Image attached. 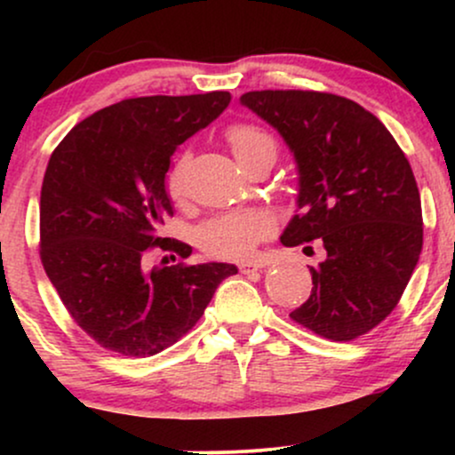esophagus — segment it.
I'll list each match as a JSON object with an SVG mask.
<instances>
[{
  "mask_svg": "<svg viewBox=\"0 0 455 455\" xmlns=\"http://www.w3.org/2000/svg\"><path fill=\"white\" fill-rule=\"evenodd\" d=\"M260 269H263V263H260V260H243V263H239V271H242V274H254V271Z\"/></svg>",
  "mask_w": 455,
  "mask_h": 455,
  "instance_id": "obj_1",
  "label": "esophagus"
}]
</instances>
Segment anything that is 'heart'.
<instances>
[{
	"label": "heart",
	"mask_w": 455,
	"mask_h": 455,
	"mask_svg": "<svg viewBox=\"0 0 455 455\" xmlns=\"http://www.w3.org/2000/svg\"><path fill=\"white\" fill-rule=\"evenodd\" d=\"M227 139L231 143L235 158L239 162L260 149H275L274 139L252 124H237L228 130ZM186 169L188 156L184 154L173 162V166L166 173V192L173 201H181L186 196ZM274 218L263 210L222 213V216L212 218L203 227V243L216 257L242 259L248 257L259 242L267 239L274 233Z\"/></svg>",
	"instance_id": "1"
}]
</instances>
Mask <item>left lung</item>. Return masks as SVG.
Returning a JSON list of instances; mask_svg holds the SVG:
<instances>
[{
	"label": "left lung",
	"mask_w": 455,
	"mask_h": 455,
	"mask_svg": "<svg viewBox=\"0 0 455 455\" xmlns=\"http://www.w3.org/2000/svg\"><path fill=\"white\" fill-rule=\"evenodd\" d=\"M239 102L293 154L297 210L280 242L318 239L327 252L310 267L312 293L291 318L336 342L363 336L400 301L424 243L421 198L404 151L348 98L265 90Z\"/></svg>",
	"instance_id": "obj_1"
}]
</instances>
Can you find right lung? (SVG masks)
<instances>
[{
    "instance_id": "1",
    "label": "right lung",
    "mask_w": 455,
    "mask_h": 455,
    "mask_svg": "<svg viewBox=\"0 0 455 455\" xmlns=\"http://www.w3.org/2000/svg\"><path fill=\"white\" fill-rule=\"evenodd\" d=\"M228 102V92L130 98L76 124L51 156L40 259L66 310L100 347L128 357L164 351L237 274L216 260L149 267L154 248L192 254L188 243L158 237L173 216L166 173L175 149Z\"/></svg>"
}]
</instances>
